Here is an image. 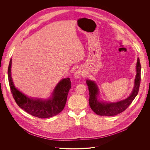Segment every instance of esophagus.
I'll return each mask as SVG.
<instances>
[{
  "instance_id": "34e87169",
  "label": "esophagus",
  "mask_w": 150,
  "mask_h": 150,
  "mask_svg": "<svg viewBox=\"0 0 150 150\" xmlns=\"http://www.w3.org/2000/svg\"><path fill=\"white\" fill-rule=\"evenodd\" d=\"M83 70L81 69H78L77 70H76V71L75 72L74 74V77L76 79H79L83 75Z\"/></svg>"
}]
</instances>
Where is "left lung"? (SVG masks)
Instances as JSON below:
<instances>
[{
	"label": "left lung",
	"mask_w": 150,
	"mask_h": 150,
	"mask_svg": "<svg viewBox=\"0 0 150 150\" xmlns=\"http://www.w3.org/2000/svg\"><path fill=\"white\" fill-rule=\"evenodd\" d=\"M136 74L134 79V86L128 98L116 102H107L99 98L100 91L94 81L86 80V85L89 92V104L91 109L98 115L103 116H114L125 110L137 96L141 80V64L138 58L136 63Z\"/></svg>",
	"instance_id": "obj_1"
}]
</instances>
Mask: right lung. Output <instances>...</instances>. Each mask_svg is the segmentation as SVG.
Here are the masks:
<instances>
[{
	"mask_svg": "<svg viewBox=\"0 0 150 150\" xmlns=\"http://www.w3.org/2000/svg\"><path fill=\"white\" fill-rule=\"evenodd\" d=\"M11 59L8 68V83L13 96L19 107L28 114L40 118L52 117L63 110L71 86L70 78L62 79L55 86L48 99L30 98L23 93L14 86L11 73Z\"/></svg>",
	"mask_w": 150,
	"mask_h": 150,
	"instance_id": "right-lung-1",
	"label": "right lung"
}]
</instances>
